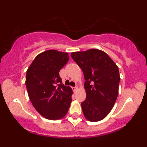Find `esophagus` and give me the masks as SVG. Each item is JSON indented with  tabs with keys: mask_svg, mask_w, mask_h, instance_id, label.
<instances>
[{
	"mask_svg": "<svg viewBox=\"0 0 147 147\" xmlns=\"http://www.w3.org/2000/svg\"><path fill=\"white\" fill-rule=\"evenodd\" d=\"M72 90H73V91H75H75H77V90H78V87H77V86L72 87Z\"/></svg>",
	"mask_w": 147,
	"mask_h": 147,
	"instance_id": "obj_1",
	"label": "esophagus"
}]
</instances>
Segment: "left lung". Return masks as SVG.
I'll list each match as a JSON object with an SVG mask.
<instances>
[{
    "label": "left lung",
    "instance_id": "left-lung-1",
    "mask_svg": "<svg viewBox=\"0 0 147 147\" xmlns=\"http://www.w3.org/2000/svg\"><path fill=\"white\" fill-rule=\"evenodd\" d=\"M71 57L84 72L86 98L82 103L84 117L102 120L116 102L120 80L119 69L106 52L98 49L73 52Z\"/></svg>",
    "mask_w": 147,
    "mask_h": 147
}]
</instances>
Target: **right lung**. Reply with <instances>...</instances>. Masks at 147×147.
I'll list each match as a JSON object with an SVG mask.
<instances>
[{"label": "right lung", "instance_id": "obj_1", "mask_svg": "<svg viewBox=\"0 0 147 147\" xmlns=\"http://www.w3.org/2000/svg\"><path fill=\"white\" fill-rule=\"evenodd\" d=\"M68 60V52L46 50L38 54L27 70L25 85L29 98L46 119H62L70 108L73 92L61 84L59 74Z\"/></svg>", "mask_w": 147, "mask_h": 147}]
</instances>
